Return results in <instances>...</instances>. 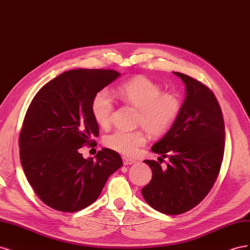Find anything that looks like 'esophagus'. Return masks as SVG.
<instances>
[{"mask_svg":"<svg viewBox=\"0 0 250 250\" xmlns=\"http://www.w3.org/2000/svg\"><path fill=\"white\" fill-rule=\"evenodd\" d=\"M123 164L125 166H128V165H132L135 163L134 160H132V158H129V157H126V156H123Z\"/></svg>","mask_w":250,"mask_h":250,"instance_id":"obj_1","label":"esophagus"}]
</instances>
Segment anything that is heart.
I'll return each mask as SVG.
<instances>
[{"instance_id":"obj_1","label":"heart","mask_w":250,"mask_h":250,"mask_svg":"<svg viewBox=\"0 0 250 250\" xmlns=\"http://www.w3.org/2000/svg\"><path fill=\"white\" fill-rule=\"evenodd\" d=\"M118 95L123 102L139 109L137 124L154 137L167 133L176 123L183 109V102L178 95L163 93L161 85L145 76H137L123 82L118 87ZM90 109L100 126L106 127L110 124L115 104L106 89L95 94ZM147 140V133L144 130L117 129L105 137L104 143L121 154L134 155L141 147L146 145Z\"/></svg>"}]
</instances>
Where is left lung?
Segmentation results:
<instances>
[{"mask_svg":"<svg viewBox=\"0 0 250 250\" xmlns=\"http://www.w3.org/2000/svg\"><path fill=\"white\" fill-rule=\"evenodd\" d=\"M186 84L187 97L178 120L151 150L169 157L167 169L160 163L144 161L152 179L142 188L150 207L167 215L186 213L199 204L211 190L224 155L225 129L220 105L203 83L173 72Z\"/></svg>","mask_w":250,"mask_h":250,"instance_id":"8db88e82","label":"left lung"}]
</instances>
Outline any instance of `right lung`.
Masks as SVG:
<instances>
[{"label": "right lung", "instance_id": "obj_1", "mask_svg": "<svg viewBox=\"0 0 250 250\" xmlns=\"http://www.w3.org/2000/svg\"><path fill=\"white\" fill-rule=\"evenodd\" d=\"M119 75L102 69L67 71L44 84L30 103L20 132V157L30 186L48 207L67 213L88 207L122 167L111 149L98 151L96 160H84L79 152L99 135L93 97Z\"/></svg>", "mask_w": 250, "mask_h": 250}]
</instances>
